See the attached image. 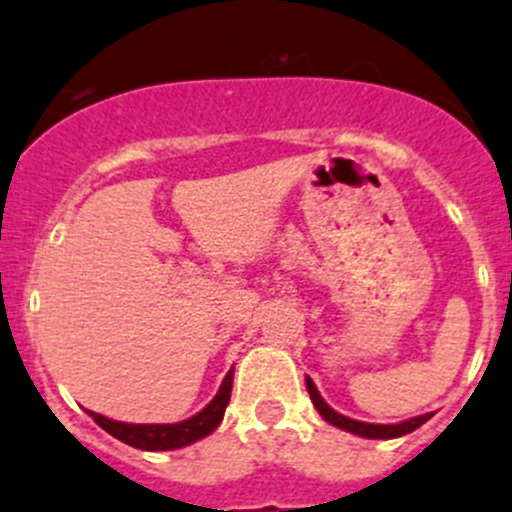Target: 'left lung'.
<instances>
[{
  "mask_svg": "<svg viewBox=\"0 0 512 512\" xmlns=\"http://www.w3.org/2000/svg\"><path fill=\"white\" fill-rule=\"evenodd\" d=\"M305 385H307V393H310L312 405H315L317 413H320L322 418L327 420V423L335 425V428H340V430H347V433H352V435H360V438H370V440L400 438V435L413 433V430H418L420 425L428 423V420L433 418V415H418V418L403 420V423H395V425L360 423V420L345 418V415H340V413H337V410H332L330 405H327L325 400L320 398V393H317V388H315V382H312L310 377H305Z\"/></svg>",
  "mask_w": 512,
  "mask_h": 512,
  "instance_id": "left-lung-1",
  "label": "left lung"
}]
</instances>
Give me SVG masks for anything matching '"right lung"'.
<instances>
[{
	"label": "right lung",
	"instance_id": "obj_1",
	"mask_svg": "<svg viewBox=\"0 0 512 512\" xmlns=\"http://www.w3.org/2000/svg\"><path fill=\"white\" fill-rule=\"evenodd\" d=\"M232 375H235V367L225 375L222 380L220 390L212 398V403L207 405L205 410H200L192 418L182 420V423H172V425H135V423H119V420H109L104 415L92 413L94 423L99 425L102 430H107L112 438L122 440V443L132 445L137 450H177L185 448V445L197 443V440L207 438L217 425L222 423V415H225L227 403H230V393H232Z\"/></svg>",
	"mask_w": 512,
	"mask_h": 512
}]
</instances>
